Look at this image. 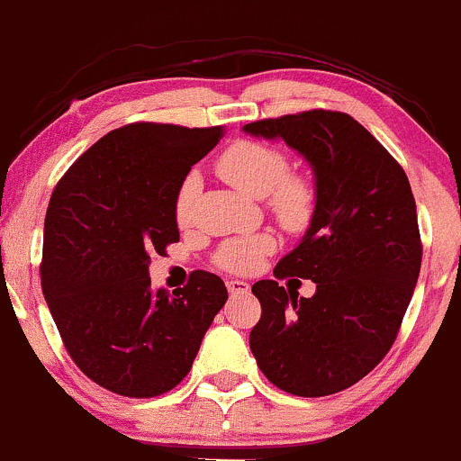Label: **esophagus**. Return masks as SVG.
<instances>
[{
	"instance_id": "34e87169",
	"label": "esophagus",
	"mask_w": 461,
	"mask_h": 461,
	"mask_svg": "<svg viewBox=\"0 0 461 461\" xmlns=\"http://www.w3.org/2000/svg\"><path fill=\"white\" fill-rule=\"evenodd\" d=\"M227 292L231 295H239V294H247L249 292V285L245 283V280H239V278H231L227 280Z\"/></svg>"
}]
</instances>
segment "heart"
I'll list each match as a JSON object with an SVG mask.
<instances>
[{
  "mask_svg": "<svg viewBox=\"0 0 461 461\" xmlns=\"http://www.w3.org/2000/svg\"><path fill=\"white\" fill-rule=\"evenodd\" d=\"M216 169L227 183L239 187L249 196H267L271 214L278 218L287 230H304L316 212V187L304 174L289 172V158L276 145L260 141H236L222 149ZM196 174H187L174 196V218L178 225L192 221L194 201H196ZM276 243L269 234L245 236V239L225 240L218 247L214 263L221 269L245 274L260 263Z\"/></svg>",
  "mask_w": 461,
  "mask_h": 461,
  "instance_id": "1",
  "label": "heart"
}]
</instances>
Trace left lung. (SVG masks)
Segmentation results:
<instances>
[{
    "mask_svg": "<svg viewBox=\"0 0 461 461\" xmlns=\"http://www.w3.org/2000/svg\"><path fill=\"white\" fill-rule=\"evenodd\" d=\"M245 132L298 149L316 174L312 227L274 276L313 279L312 299L258 280L249 347L265 377L300 397L345 391L393 347L422 265L418 210L400 163L353 116L307 110Z\"/></svg>",
    "mask_w": 461,
    "mask_h": 461,
    "instance_id": "left-lung-1",
    "label": "left lung"
}]
</instances>
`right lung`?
I'll return each instance as SVG.
<instances>
[{
  "label": "right lung",
  "instance_id": "1",
  "mask_svg": "<svg viewBox=\"0 0 461 461\" xmlns=\"http://www.w3.org/2000/svg\"><path fill=\"white\" fill-rule=\"evenodd\" d=\"M225 130L139 121L86 149L57 183L43 222V298L72 362L125 397L172 391L227 300L196 269L174 294L149 287V256L178 243L174 196Z\"/></svg>",
  "mask_w": 461,
  "mask_h": 461
}]
</instances>
